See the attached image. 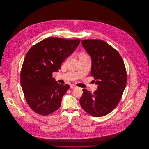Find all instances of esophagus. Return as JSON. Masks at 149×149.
Here are the masks:
<instances>
[{"label":"esophagus","mask_w":149,"mask_h":149,"mask_svg":"<svg viewBox=\"0 0 149 149\" xmlns=\"http://www.w3.org/2000/svg\"><path fill=\"white\" fill-rule=\"evenodd\" d=\"M70 88L72 89H75V88H77V86L76 85H74V84H71V85H70Z\"/></svg>","instance_id":"esophagus-1"}]
</instances>
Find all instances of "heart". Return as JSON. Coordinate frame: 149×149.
<instances>
[{
	"label": "heart",
	"instance_id": "obj_1",
	"mask_svg": "<svg viewBox=\"0 0 149 149\" xmlns=\"http://www.w3.org/2000/svg\"><path fill=\"white\" fill-rule=\"evenodd\" d=\"M86 56H87L86 54H84V53H81V54H80V55H79V57Z\"/></svg>",
	"mask_w": 149,
	"mask_h": 149
}]
</instances>
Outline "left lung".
<instances>
[{"instance_id":"1","label":"left lung","mask_w":149,"mask_h":149,"mask_svg":"<svg viewBox=\"0 0 149 149\" xmlns=\"http://www.w3.org/2000/svg\"><path fill=\"white\" fill-rule=\"evenodd\" d=\"M81 43L91 57V74L98 87L93 93L83 89L80 104L91 116L102 117L112 112L120 101L127 83L126 70L118 52L106 42L84 40Z\"/></svg>"}]
</instances>
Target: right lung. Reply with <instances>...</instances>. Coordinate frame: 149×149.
<instances>
[{
	"instance_id": "add662e5",
	"label": "right lung",
	"mask_w": 149,
	"mask_h": 149,
	"mask_svg": "<svg viewBox=\"0 0 149 149\" xmlns=\"http://www.w3.org/2000/svg\"><path fill=\"white\" fill-rule=\"evenodd\" d=\"M79 39L49 37L33 46L22 67L21 84L29 106L37 113L48 115L61 106L70 86L59 84L52 78L61 64L75 51Z\"/></svg>"
}]
</instances>
